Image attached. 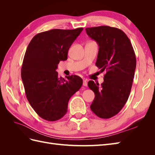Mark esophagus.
<instances>
[{"label":"esophagus","mask_w":155,"mask_h":155,"mask_svg":"<svg viewBox=\"0 0 155 155\" xmlns=\"http://www.w3.org/2000/svg\"><path fill=\"white\" fill-rule=\"evenodd\" d=\"M83 86H85V87L87 86V80H85V79H84V80H83Z\"/></svg>","instance_id":"obj_1"}]
</instances>
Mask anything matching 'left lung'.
Masks as SVG:
<instances>
[{"instance_id":"left-lung-1","label":"left lung","mask_w":155,"mask_h":155,"mask_svg":"<svg viewBox=\"0 0 155 155\" xmlns=\"http://www.w3.org/2000/svg\"><path fill=\"white\" fill-rule=\"evenodd\" d=\"M87 35L96 41L99 50L96 65L104 71V82L89 81L88 86L95 94L92 111L107 119L122 109L132 87L137 60L128 37L118 28L108 26L87 28Z\"/></svg>"}]
</instances>
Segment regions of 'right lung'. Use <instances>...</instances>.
<instances>
[{"label":"right lung","instance_id":"add662e5","mask_svg":"<svg viewBox=\"0 0 155 155\" xmlns=\"http://www.w3.org/2000/svg\"><path fill=\"white\" fill-rule=\"evenodd\" d=\"M74 30L54 29L35 35L28 46L21 68V78L27 100L41 118L54 121L67 112L70 98L82 86L76 75L58 76L60 61L67 59L68 51L81 34Z\"/></svg>","mask_w":155,"mask_h":155}]
</instances>
